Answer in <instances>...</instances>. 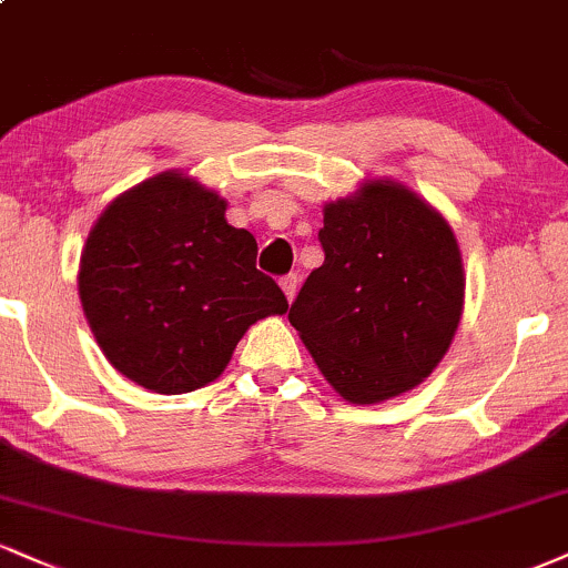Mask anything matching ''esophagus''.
Masks as SVG:
<instances>
[{
    "label": "esophagus",
    "mask_w": 568,
    "mask_h": 568,
    "mask_svg": "<svg viewBox=\"0 0 568 568\" xmlns=\"http://www.w3.org/2000/svg\"><path fill=\"white\" fill-rule=\"evenodd\" d=\"M280 288H283L285 298L293 302V296H296V291H298V275H285L283 280H280Z\"/></svg>",
    "instance_id": "1"
}]
</instances>
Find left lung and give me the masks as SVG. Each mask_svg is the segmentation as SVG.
<instances>
[{
    "instance_id": "8db88e82",
    "label": "left lung",
    "mask_w": 568,
    "mask_h": 568,
    "mask_svg": "<svg viewBox=\"0 0 568 568\" xmlns=\"http://www.w3.org/2000/svg\"><path fill=\"white\" fill-rule=\"evenodd\" d=\"M323 266L288 320L336 392L375 405L428 378L463 314L460 248L442 214L394 182L327 203Z\"/></svg>"
}]
</instances>
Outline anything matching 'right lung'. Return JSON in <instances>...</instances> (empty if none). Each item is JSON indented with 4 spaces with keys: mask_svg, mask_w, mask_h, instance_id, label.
Here are the masks:
<instances>
[{
    "mask_svg": "<svg viewBox=\"0 0 568 568\" xmlns=\"http://www.w3.org/2000/svg\"><path fill=\"white\" fill-rule=\"evenodd\" d=\"M227 203L166 172L102 211L81 254L79 296L111 365L155 394H187L222 375L256 320L288 298L256 270V237Z\"/></svg>",
    "mask_w": 568,
    "mask_h": 568,
    "instance_id": "obj_1",
    "label": "right lung"
}]
</instances>
